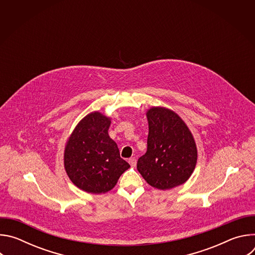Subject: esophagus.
Wrapping results in <instances>:
<instances>
[{"instance_id": "1", "label": "esophagus", "mask_w": 255, "mask_h": 255, "mask_svg": "<svg viewBox=\"0 0 255 255\" xmlns=\"http://www.w3.org/2000/svg\"><path fill=\"white\" fill-rule=\"evenodd\" d=\"M128 162L131 166H135L136 165V158L135 157H131L128 159Z\"/></svg>"}]
</instances>
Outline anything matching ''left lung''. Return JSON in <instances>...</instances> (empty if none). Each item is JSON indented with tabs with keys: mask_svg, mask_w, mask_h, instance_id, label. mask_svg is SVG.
Returning a JSON list of instances; mask_svg holds the SVG:
<instances>
[{
	"mask_svg": "<svg viewBox=\"0 0 255 255\" xmlns=\"http://www.w3.org/2000/svg\"><path fill=\"white\" fill-rule=\"evenodd\" d=\"M149 133L147 151L137 161V169L147 183L158 190L183 185L197 163V146L185 122L162 107L147 114Z\"/></svg>",
	"mask_w": 255,
	"mask_h": 255,
	"instance_id": "obj_1",
	"label": "left lung"
}]
</instances>
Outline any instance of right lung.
Instances as JSON below:
<instances>
[{
	"instance_id": "1",
	"label": "right lung",
	"mask_w": 255,
	"mask_h": 255,
	"mask_svg": "<svg viewBox=\"0 0 255 255\" xmlns=\"http://www.w3.org/2000/svg\"><path fill=\"white\" fill-rule=\"evenodd\" d=\"M110 118L99 112L87 115L71 133L64 150V167L81 190L104 194L112 190L130 165L108 134Z\"/></svg>"
}]
</instances>
